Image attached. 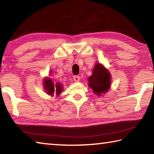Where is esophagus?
I'll use <instances>...</instances> for the list:
<instances>
[{"mask_svg":"<svg viewBox=\"0 0 154 154\" xmlns=\"http://www.w3.org/2000/svg\"><path fill=\"white\" fill-rule=\"evenodd\" d=\"M73 79H74L75 82H79V81H80V77L79 76H77V75H75V76H74V77H73Z\"/></svg>","mask_w":154,"mask_h":154,"instance_id":"esophagus-1","label":"esophagus"}]
</instances>
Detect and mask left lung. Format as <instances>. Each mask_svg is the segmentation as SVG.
Instances as JSON below:
<instances>
[{
	"mask_svg": "<svg viewBox=\"0 0 154 154\" xmlns=\"http://www.w3.org/2000/svg\"><path fill=\"white\" fill-rule=\"evenodd\" d=\"M111 74L102 64L96 63L92 74L88 78V86L92 88L93 92L100 96L106 93L111 86Z\"/></svg>",
	"mask_w": 154,
	"mask_h": 154,
	"instance_id": "8db88e82",
	"label": "left lung"
}]
</instances>
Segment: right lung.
Returning a JSON list of instances; mask_svg holds the SVG:
<instances>
[{"label": "right lung", "mask_w": 154, "mask_h": 154, "mask_svg": "<svg viewBox=\"0 0 154 154\" xmlns=\"http://www.w3.org/2000/svg\"><path fill=\"white\" fill-rule=\"evenodd\" d=\"M43 86L47 94L51 96H59L63 90V87L60 83L58 82L56 84H54L53 81L48 77L44 79Z\"/></svg>", "instance_id": "1"}]
</instances>
